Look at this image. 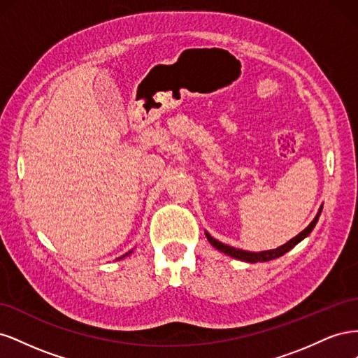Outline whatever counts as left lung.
<instances>
[{
    "label": "left lung",
    "mask_w": 358,
    "mask_h": 358,
    "mask_svg": "<svg viewBox=\"0 0 358 358\" xmlns=\"http://www.w3.org/2000/svg\"><path fill=\"white\" fill-rule=\"evenodd\" d=\"M320 213H321V209H320V212L317 213L315 220H313L300 234H297L296 237H292V239H291L289 242H287L285 245L279 246V248H276V249H270V251L248 252V251H242V249H236V248H233V246H229V245H224V243L218 242L216 239H213V237H212L209 233H206V237H208V241L212 243L213 248H216V249H218V251H221V252H224V254H227V255H230V257H233V258L243 259V262H248V263L270 262V259H275V258H278V257H280V255H284L285 252L289 251L291 248H294L299 242H301L303 239H305V237L313 230V227L317 225L318 218H320Z\"/></svg>",
    "instance_id": "left-lung-1"
}]
</instances>
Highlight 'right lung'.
<instances>
[{"instance_id":"obj_1","label":"right lung","mask_w":358,"mask_h":358,"mask_svg":"<svg viewBox=\"0 0 358 358\" xmlns=\"http://www.w3.org/2000/svg\"><path fill=\"white\" fill-rule=\"evenodd\" d=\"M125 255H127V254H125ZM121 258H122V257H121Z\"/></svg>"}]
</instances>
